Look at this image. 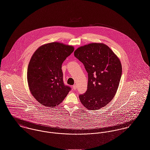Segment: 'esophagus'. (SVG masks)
Returning <instances> with one entry per match:
<instances>
[{"label":"esophagus","instance_id":"obj_1","mask_svg":"<svg viewBox=\"0 0 150 150\" xmlns=\"http://www.w3.org/2000/svg\"><path fill=\"white\" fill-rule=\"evenodd\" d=\"M72 88H73V90H76V89H77V86H76V85L74 84V85H73Z\"/></svg>","mask_w":150,"mask_h":150}]
</instances>
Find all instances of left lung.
Listing matches in <instances>:
<instances>
[{"label": "left lung", "mask_w": 150, "mask_h": 150, "mask_svg": "<svg viewBox=\"0 0 150 150\" xmlns=\"http://www.w3.org/2000/svg\"><path fill=\"white\" fill-rule=\"evenodd\" d=\"M74 55L88 74L87 91L79 96L82 104L89 110L105 107L114 97L119 85L122 73L119 58L107 45L101 43L81 46Z\"/></svg>", "instance_id": "8db88e82"}]
</instances>
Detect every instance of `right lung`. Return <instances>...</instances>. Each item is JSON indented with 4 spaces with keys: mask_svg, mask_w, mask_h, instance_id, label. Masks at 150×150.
<instances>
[{
    "mask_svg": "<svg viewBox=\"0 0 150 150\" xmlns=\"http://www.w3.org/2000/svg\"><path fill=\"white\" fill-rule=\"evenodd\" d=\"M74 51L72 46L52 42L40 46L32 55L27 69L31 95L41 104L56 107L71 88L63 81L62 64Z\"/></svg>",
    "mask_w": 150,
    "mask_h": 150,
    "instance_id": "right-lung-1",
    "label": "right lung"
}]
</instances>
